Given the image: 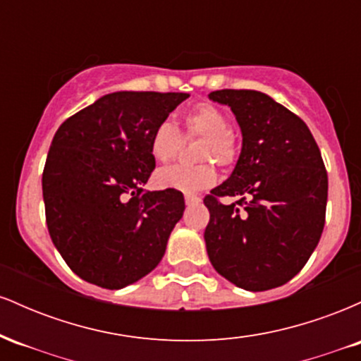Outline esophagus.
Here are the masks:
<instances>
[{
  "mask_svg": "<svg viewBox=\"0 0 361 361\" xmlns=\"http://www.w3.org/2000/svg\"><path fill=\"white\" fill-rule=\"evenodd\" d=\"M200 200H202V198L195 197V195H186V197H185V204L186 205H195V204H198Z\"/></svg>",
  "mask_w": 361,
  "mask_h": 361,
  "instance_id": "34e87169",
  "label": "esophagus"
}]
</instances>
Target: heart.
Returning a JSON list of instances; mask_svg holds the SVG:
<instances>
[{"instance_id": "heart-1", "label": "heart", "mask_w": 361, "mask_h": 361, "mask_svg": "<svg viewBox=\"0 0 361 361\" xmlns=\"http://www.w3.org/2000/svg\"><path fill=\"white\" fill-rule=\"evenodd\" d=\"M186 139L202 137L204 142L198 149V159L215 161L222 166H231L238 159V139L229 128V118L219 106L212 103H197L183 115V130ZM180 130L168 120H163L154 127L149 140L151 156L159 163H168L180 152ZM217 181V169L212 163H202L197 166L161 168L156 173V183L161 188H171L183 193H197L210 188Z\"/></svg>"}]
</instances>
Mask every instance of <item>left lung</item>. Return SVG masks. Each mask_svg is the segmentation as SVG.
Masks as SVG:
<instances>
[{"instance_id": "left-lung-1", "label": "left lung", "mask_w": 361, "mask_h": 361, "mask_svg": "<svg viewBox=\"0 0 361 361\" xmlns=\"http://www.w3.org/2000/svg\"><path fill=\"white\" fill-rule=\"evenodd\" d=\"M243 132L233 175L204 198L212 267L238 287L263 292L287 283L316 250L326 222L327 173L309 127L255 90H219ZM238 202L224 206L220 198Z\"/></svg>"}]
</instances>
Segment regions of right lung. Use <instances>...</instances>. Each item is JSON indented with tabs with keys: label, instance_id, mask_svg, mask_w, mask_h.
Masks as SVG:
<instances>
[{
	"label": "right lung",
	"instance_id": "add662e5",
	"mask_svg": "<svg viewBox=\"0 0 361 361\" xmlns=\"http://www.w3.org/2000/svg\"><path fill=\"white\" fill-rule=\"evenodd\" d=\"M188 93L117 91L57 128L42 175L45 221L68 267L117 290L157 267L185 210L178 190L144 192L154 127Z\"/></svg>",
	"mask_w": 361,
	"mask_h": 361
}]
</instances>
